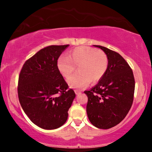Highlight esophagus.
Masks as SVG:
<instances>
[{"mask_svg":"<svg viewBox=\"0 0 152 152\" xmlns=\"http://www.w3.org/2000/svg\"><path fill=\"white\" fill-rule=\"evenodd\" d=\"M75 93L76 95H77V94H80L81 91L80 90H75Z\"/></svg>","mask_w":152,"mask_h":152,"instance_id":"obj_1","label":"esophagus"}]
</instances>
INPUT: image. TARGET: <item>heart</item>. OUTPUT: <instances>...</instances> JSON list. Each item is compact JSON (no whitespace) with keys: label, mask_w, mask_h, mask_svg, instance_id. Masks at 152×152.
I'll return each mask as SVG.
<instances>
[{"label":"heart","mask_w":152,"mask_h":152,"mask_svg":"<svg viewBox=\"0 0 152 152\" xmlns=\"http://www.w3.org/2000/svg\"><path fill=\"white\" fill-rule=\"evenodd\" d=\"M78 66V72L68 78L71 88H82L89 82L95 84L105 75L109 67V59L103 51L93 48L80 46L72 49L67 57L57 60V68L64 77L68 78Z\"/></svg>","instance_id":"heart-1"}]
</instances>
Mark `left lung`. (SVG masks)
<instances>
[{"instance_id": "1", "label": "left lung", "mask_w": 152, "mask_h": 152, "mask_svg": "<svg viewBox=\"0 0 152 152\" xmlns=\"http://www.w3.org/2000/svg\"><path fill=\"white\" fill-rule=\"evenodd\" d=\"M107 55L109 67L104 77L90 91L86 113L93 126L107 129L119 124L132 107L135 80L132 68L120 54L101 45Z\"/></svg>"}]
</instances>
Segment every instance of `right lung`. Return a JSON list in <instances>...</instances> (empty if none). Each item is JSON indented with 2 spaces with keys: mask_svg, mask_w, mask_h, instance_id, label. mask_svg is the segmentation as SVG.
I'll return each mask as SVG.
<instances>
[{
  "mask_svg": "<svg viewBox=\"0 0 152 152\" xmlns=\"http://www.w3.org/2000/svg\"><path fill=\"white\" fill-rule=\"evenodd\" d=\"M68 45L40 50L25 62L18 77L22 109L33 123L44 129H55L65 123L75 97L57 68V60Z\"/></svg>",
  "mask_w": 152,
  "mask_h": 152,
  "instance_id": "add662e5",
  "label": "right lung"
}]
</instances>
